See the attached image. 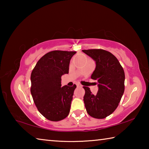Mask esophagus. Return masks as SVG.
<instances>
[{"label": "esophagus", "mask_w": 149, "mask_h": 149, "mask_svg": "<svg viewBox=\"0 0 149 149\" xmlns=\"http://www.w3.org/2000/svg\"><path fill=\"white\" fill-rule=\"evenodd\" d=\"M76 85H77V87H81V85L79 84H77Z\"/></svg>", "instance_id": "esophagus-1"}]
</instances>
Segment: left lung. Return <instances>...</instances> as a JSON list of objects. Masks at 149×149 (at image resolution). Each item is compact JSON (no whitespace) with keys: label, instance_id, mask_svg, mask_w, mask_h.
Segmentation results:
<instances>
[{"label":"left lung","instance_id":"8db88e82","mask_svg":"<svg viewBox=\"0 0 149 149\" xmlns=\"http://www.w3.org/2000/svg\"><path fill=\"white\" fill-rule=\"evenodd\" d=\"M96 62L91 79L97 80L99 90L92 94L84 87V100L88 114L97 119L108 116L116 109L124 92L125 74L116 57L103 49L82 50Z\"/></svg>","mask_w":149,"mask_h":149}]
</instances>
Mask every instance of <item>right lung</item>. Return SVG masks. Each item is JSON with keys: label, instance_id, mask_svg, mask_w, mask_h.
Wrapping results in <instances>:
<instances>
[{"label": "right lung", "instance_id": "right-lung-1", "mask_svg": "<svg viewBox=\"0 0 149 149\" xmlns=\"http://www.w3.org/2000/svg\"><path fill=\"white\" fill-rule=\"evenodd\" d=\"M75 51L53 50L37 62L31 74V93L39 112L50 121L58 122L70 113L76 85L61 87V77L68 74Z\"/></svg>", "mask_w": 149, "mask_h": 149}]
</instances>
